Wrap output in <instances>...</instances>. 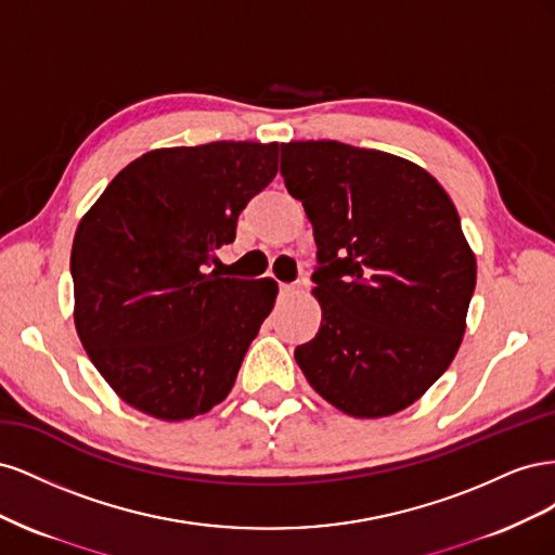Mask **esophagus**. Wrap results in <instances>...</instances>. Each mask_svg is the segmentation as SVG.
<instances>
[{
	"mask_svg": "<svg viewBox=\"0 0 555 555\" xmlns=\"http://www.w3.org/2000/svg\"><path fill=\"white\" fill-rule=\"evenodd\" d=\"M280 294H282L284 298H294V296L300 294V289L296 287V284H280Z\"/></svg>",
	"mask_w": 555,
	"mask_h": 555,
	"instance_id": "esophagus-1",
	"label": "esophagus"
}]
</instances>
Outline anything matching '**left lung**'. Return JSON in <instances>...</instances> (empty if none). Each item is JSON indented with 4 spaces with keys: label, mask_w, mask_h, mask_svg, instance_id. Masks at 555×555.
<instances>
[{
    "label": "left lung",
    "mask_w": 555,
    "mask_h": 555,
    "mask_svg": "<svg viewBox=\"0 0 555 555\" xmlns=\"http://www.w3.org/2000/svg\"><path fill=\"white\" fill-rule=\"evenodd\" d=\"M280 173L314 229L322 326L294 357L357 418L410 408L456 357L477 282L456 206L426 169L338 141L282 143Z\"/></svg>",
    "instance_id": "left-lung-1"
}]
</instances>
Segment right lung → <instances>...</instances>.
I'll return each mask as SVG.
<instances>
[{
	"label": "right lung",
	"mask_w": 555,
	"mask_h": 555,
	"mask_svg": "<svg viewBox=\"0 0 555 555\" xmlns=\"http://www.w3.org/2000/svg\"><path fill=\"white\" fill-rule=\"evenodd\" d=\"M278 150L251 141L150 150L82 215L72 247L76 331L133 410L184 422L229 396L278 282L222 278L208 263L275 178Z\"/></svg>",
	"instance_id": "add662e5"
}]
</instances>
